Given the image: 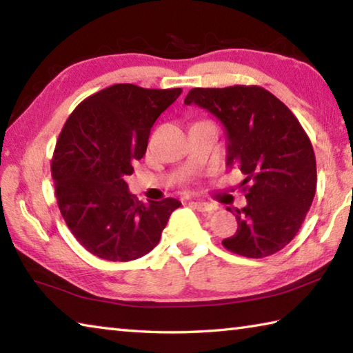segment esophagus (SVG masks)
I'll list each match as a JSON object with an SVG mask.
<instances>
[{
    "label": "esophagus",
    "mask_w": 353,
    "mask_h": 353,
    "mask_svg": "<svg viewBox=\"0 0 353 353\" xmlns=\"http://www.w3.org/2000/svg\"><path fill=\"white\" fill-rule=\"evenodd\" d=\"M193 205H194L196 210H199V212H214V210H216V205L208 204V202H202V201L193 202Z\"/></svg>",
    "instance_id": "1"
}]
</instances>
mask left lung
Segmentation results:
<instances>
[{
	"mask_svg": "<svg viewBox=\"0 0 353 353\" xmlns=\"http://www.w3.org/2000/svg\"><path fill=\"white\" fill-rule=\"evenodd\" d=\"M183 103L219 119L227 166L246 176L240 187L248 204L236 210L238 229L223 246L248 259L282 250L301 229L316 193L314 151L299 119L259 85L191 88Z\"/></svg>",
	"mask_w": 353,
	"mask_h": 353,
	"instance_id": "obj_1",
	"label": "left lung"
}]
</instances>
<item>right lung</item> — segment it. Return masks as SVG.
<instances>
[{"label":"right lung","instance_id":"add662e5","mask_svg":"<svg viewBox=\"0 0 353 353\" xmlns=\"http://www.w3.org/2000/svg\"><path fill=\"white\" fill-rule=\"evenodd\" d=\"M181 93L115 83L83 99L63 124L51 160L57 205L81 246L99 259L129 261L151 252L181 207L174 198L143 204L126 182L155 119Z\"/></svg>","mask_w":353,"mask_h":353}]
</instances>
